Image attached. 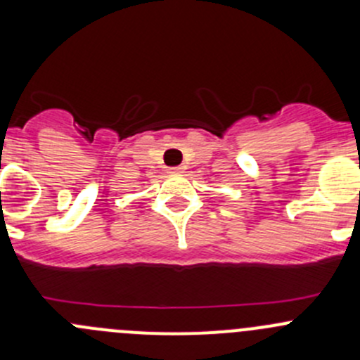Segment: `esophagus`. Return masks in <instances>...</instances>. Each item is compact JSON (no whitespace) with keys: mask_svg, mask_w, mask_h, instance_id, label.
Returning <instances> with one entry per match:
<instances>
[{"mask_svg":"<svg viewBox=\"0 0 360 360\" xmlns=\"http://www.w3.org/2000/svg\"><path fill=\"white\" fill-rule=\"evenodd\" d=\"M183 172V167H170L169 174H181Z\"/></svg>","mask_w":360,"mask_h":360,"instance_id":"obj_1","label":"esophagus"}]
</instances>
